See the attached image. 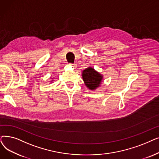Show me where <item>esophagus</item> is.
<instances>
[{"instance_id":"obj_1","label":"esophagus","mask_w":159,"mask_h":159,"mask_svg":"<svg viewBox=\"0 0 159 159\" xmlns=\"http://www.w3.org/2000/svg\"><path fill=\"white\" fill-rule=\"evenodd\" d=\"M70 65H71L72 67H73L74 68H76V67H77V64H70Z\"/></svg>"}]
</instances>
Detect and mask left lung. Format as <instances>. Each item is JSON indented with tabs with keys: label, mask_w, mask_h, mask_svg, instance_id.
Masks as SVG:
<instances>
[{
	"label": "left lung",
	"mask_w": 159,
	"mask_h": 159,
	"mask_svg": "<svg viewBox=\"0 0 159 159\" xmlns=\"http://www.w3.org/2000/svg\"><path fill=\"white\" fill-rule=\"evenodd\" d=\"M82 77L86 87L92 91L100 87L103 79V75L96 71L92 67H88L83 71Z\"/></svg>",
	"instance_id": "obj_1"
}]
</instances>
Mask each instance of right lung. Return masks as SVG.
<instances>
[{
  "label": "right lung",
  "instance_id": "add662e5",
  "mask_svg": "<svg viewBox=\"0 0 159 159\" xmlns=\"http://www.w3.org/2000/svg\"><path fill=\"white\" fill-rule=\"evenodd\" d=\"M51 82H53V80H51Z\"/></svg>",
  "mask_w": 159,
  "mask_h": 159
}]
</instances>
